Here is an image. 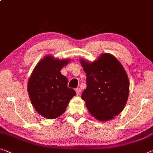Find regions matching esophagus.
<instances>
[{"mask_svg":"<svg viewBox=\"0 0 153 153\" xmlns=\"http://www.w3.org/2000/svg\"><path fill=\"white\" fill-rule=\"evenodd\" d=\"M75 91H76V95H79L80 93H81V89H80V88H76Z\"/></svg>","mask_w":153,"mask_h":153,"instance_id":"esophagus-1","label":"esophagus"}]
</instances>
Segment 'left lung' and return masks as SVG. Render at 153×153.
I'll return each instance as SVG.
<instances>
[{
	"mask_svg": "<svg viewBox=\"0 0 153 153\" xmlns=\"http://www.w3.org/2000/svg\"><path fill=\"white\" fill-rule=\"evenodd\" d=\"M85 72L87 88L81 98L89 112L100 121H108L120 114L129 94V81L118 60L103 53L92 63L81 59Z\"/></svg>",
	"mask_w": 153,
	"mask_h": 153,
	"instance_id": "1",
	"label": "left lung"
}]
</instances>
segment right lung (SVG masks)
<instances>
[{
	"instance_id": "right-lung-1",
	"label": "right lung",
	"mask_w": 153,
	"mask_h": 153,
	"mask_svg": "<svg viewBox=\"0 0 153 153\" xmlns=\"http://www.w3.org/2000/svg\"><path fill=\"white\" fill-rule=\"evenodd\" d=\"M70 62L48 55L37 63L30 75L27 90L36 111L47 119L59 117L65 112L72 98L76 95L68 88V79L61 70Z\"/></svg>"
}]
</instances>
